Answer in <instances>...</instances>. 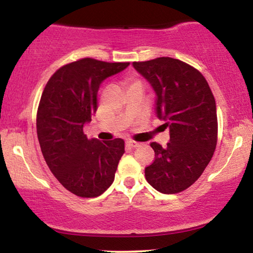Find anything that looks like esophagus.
I'll use <instances>...</instances> for the list:
<instances>
[{
	"label": "esophagus",
	"instance_id": "esophagus-1",
	"mask_svg": "<svg viewBox=\"0 0 253 253\" xmlns=\"http://www.w3.org/2000/svg\"><path fill=\"white\" fill-rule=\"evenodd\" d=\"M126 144L129 145L130 147H138L140 145V143H137V141H134L132 139H127L126 140Z\"/></svg>",
	"mask_w": 253,
	"mask_h": 253
}]
</instances>
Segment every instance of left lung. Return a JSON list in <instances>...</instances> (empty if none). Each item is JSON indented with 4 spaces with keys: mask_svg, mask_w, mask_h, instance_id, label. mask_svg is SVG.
Returning a JSON list of instances; mask_svg holds the SVG:
<instances>
[{
    "mask_svg": "<svg viewBox=\"0 0 253 253\" xmlns=\"http://www.w3.org/2000/svg\"><path fill=\"white\" fill-rule=\"evenodd\" d=\"M157 94V116L169 127L167 146L152 143L154 162L145 168L147 182L171 195L191 186L216 147V105L209 83L191 65L171 57L133 62Z\"/></svg>",
    "mask_w": 253,
    "mask_h": 253,
    "instance_id": "8db88e82",
    "label": "left lung"
}]
</instances>
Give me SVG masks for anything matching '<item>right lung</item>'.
<instances>
[{"mask_svg":"<svg viewBox=\"0 0 253 253\" xmlns=\"http://www.w3.org/2000/svg\"><path fill=\"white\" fill-rule=\"evenodd\" d=\"M82 58L58 69L48 81L37 114V133L50 171L83 198L102 195L115 178L124 140L88 139L83 127L98 109L101 83L129 67Z\"/></svg>","mask_w":253,"mask_h":253,"instance_id":"add662e5","label":"right lung"}]
</instances>
